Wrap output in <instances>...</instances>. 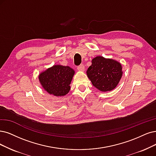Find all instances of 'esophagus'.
I'll list each match as a JSON object with an SVG mask.
<instances>
[{"label":"esophagus","mask_w":156,"mask_h":156,"mask_svg":"<svg viewBox=\"0 0 156 156\" xmlns=\"http://www.w3.org/2000/svg\"><path fill=\"white\" fill-rule=\"evenodd\" d=\"M77 69H78L79 71H84L85 67H84V66L83 64H81V65H80L79 66H78Z\"/></svg>","instance_id":"esophagus-1"}]
</instances>
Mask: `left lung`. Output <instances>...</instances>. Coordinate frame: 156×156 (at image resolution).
Returning a JSON list of instances; mask_svg holds the SVG:
<instances>
[{"instance_id": "8db88e82", "label": "left lung", "mask_w": 156, "mask_h": 156, "mask_svg": "<svg viewBox=\"0 0 156 156\" xmlns=\"http://www.w3.org/2000/svg\"><path fill=\"white\" fill-rule=\"evenodd\" d=\"M87 74L93 85L99 90L111 91L116 87L122 78V67L116 60L98 56L92 60Z\"/></svg>"}]
</instances>
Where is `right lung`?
<instances>
[{"mask_svg": "<svg viewBox=\"0 0 156 156\" xmlns=\"http://www.w3.org/2000/svg\"><path fill=\"white\" fill-rule=\"evenodd\" d=\"M74 74V71L69 66L55 65L39 74L38 79L45 90L55 96L67 94Z\"/></svg>", "mask_w": 156, "mask_h": 156, "instance_id": "1", "label": "right lung"}]
</instances>
